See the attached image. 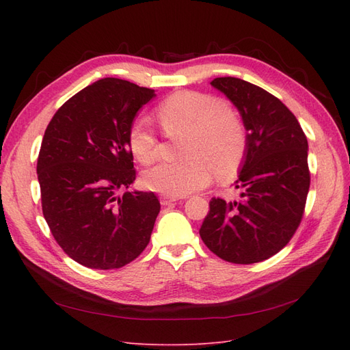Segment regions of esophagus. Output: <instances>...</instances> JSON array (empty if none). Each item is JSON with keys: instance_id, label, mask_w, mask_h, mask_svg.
<instances>
[{"instance_id": "1", "label": "esophagus", "mask_w": 350, "mask_h": 350, "mask_svg": "<svg viewBox=\"0 0 350 350\" xmlns=\"http://www.w3.org/2000/svg\"><path fill=\"white\" fill-rule=\"evenodd\" d=\"M161 204L162 206H171V204H174L175 201H178L179 198L178 197H171V196H161Z\"/></svg>"}]
</instances>
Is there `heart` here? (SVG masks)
Instances as JSON below:
<instances>
[{
  "instance_id": "b5f03b06",
  "label": "heart",
  "mask_w": 350,
  "mask_h": 350,
  "mask_svg": "<svg viewBox=\"0 0 350 350\" xmlns=\"http://www.w3.org/2000/svg\"><path fill=\"white\" fill-rule=\"evenodd\" d=\"M157 118L166 134H187L181 162H161L144 171L142 181L150 191L184 197L204 188L213 176L228 175L241 163L247 133L239 116L210 94L178 92L157 108ZM131 154L149 165L157 154V137L150 120L137 116L129 130Z\"/></svg>"
}]
</instances>
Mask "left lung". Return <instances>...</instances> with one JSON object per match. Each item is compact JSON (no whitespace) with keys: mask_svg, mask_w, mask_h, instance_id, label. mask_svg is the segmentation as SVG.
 I'll return each instance as SVG.
<instances>
[{"mask_svg":"<svg viewBox=\"0 0 350 350\" xmlns=\"http://www.w3.org/2000/svg\"><path fill=\"white\" fill-rule=\"evenodd\" d=\"M210 84L238 109L247 147L239 198H211L200 237L221 260L260 262L279 252L301 224L310 189L308 142L295 115L269 92L237 77Z\"/></svg>","mask_w":350,"mask_h":350,"instance_id":"obj_1","label":"left lung"}]
</instances>
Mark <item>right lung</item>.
I'll return each mask as SVG.
<instances>
[{
    "label": "right lung",
    "instance_id": "obj_1",
    "mask_svg": "<svg viewBox=\"0 0 350 350\" xmlns=\"http://www.w3.org/2000/svg\"><path fill=\"white\" fill-rule=\"evenodd\" d=\"M156 96L121 79L94 81L70 98L46 126L38 157L42 211L59 247L89 269L124 267L150 241L161 210L135 181L129 130Z\"/></svg>",
    "mask_w": 350,
    "mask_h": 350
}]
</instances>
